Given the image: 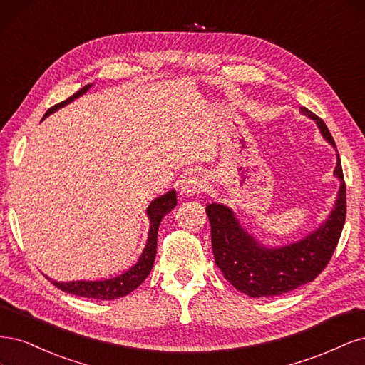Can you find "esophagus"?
<instances>
[{"label": "esophagus", "mask_w": 365, "mask_h": 365, "mask_svg": "<svg viewBox=\"0 0 365 365\" xmlns=\"http://www.w3.org/2000/svg\"><path fill=\"white\" fill-rule=\"evenodd\" d=\"M180 190L186 195L203 192L206 190V180L200 174H192L191 173L190 175H186V178L182 180Z\"/></svg>", "instance_id": "esophagus-1"}]
</instances>
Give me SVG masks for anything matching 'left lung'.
<instances>
[{
    "instance_id": "1",
    "label": "left lung",
    "mask_w": 365,
    "mask_h": 365,
    "mask_svg": "<svg viewBox=\"0 0 365 365\" xmlns=\"http://www.w3.org/2000/svg\"><path fill=\"white\" fill-rule=\"evenodd\" d=\"M300 110L315 120L324 139L335 147L320 116L307 108ZM335 175L341 186L335 209L324 225L309 237L282 249L261 247L240 227L229 207L217 203L206 206L215 264L235 288L250 297H273L312 282L323 272L336 249L346 221V183L339 156Z\"/></svg>"
}]
</instances>
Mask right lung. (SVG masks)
I'll return each mask as SVG.
<instances>
[{
    "instance_id": "obj_1",
    "label": "right lung",
    "mask_w": 365,
    "mask_h": 365,
    "mask_svg": "<svg viewBox=\"0 0 365 365\" xmlns=\"http://www.w3.org/2000/svg\"><path fill=\"white\" fill-rule=\"evenodd\" d=\"M91 85H86L85 88H81L77 91L74 96L66 98L62 103H57L53 108L46 110L45 116H48L54 110L63 108L65 104L71 103L74 98L80 97L81 93H85ZM43 116V118H45ZM178 205V198H175V191H170L168 194L162 195L156 200H153L150 203L147 214L150 218V232H148V241L145 244V249L140 255L139 261L125 272L124 274L113 277L109 280H97V282H86V280H77V282H56L48 279L54 287L58 289H62L65 292L74 294V296L80 297H88V299H98V300H113V299H120L130 294L135 291L143 282L147 279L150 274L153 264H155V257H156V247H158V230L162 218L165 217L168 212H171V209Z\"/></svg>"
}]
</instances>
